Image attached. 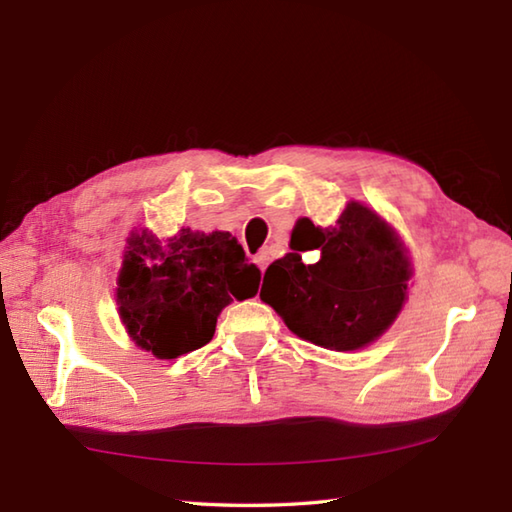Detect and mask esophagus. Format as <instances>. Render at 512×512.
<instances>
[{
	"instance_id": "esophagus-1",
	"label": "esophagus",
	"mask_w": 512,
	"mask_h": 512,
	"mask_svg": "<svg viewBox=\"0 0 512 512\" xmlns=\"http://www.w3.org/2000/svg\"><path fill=\"white\" fill-rule=\"evenodd\" d=\"M268 262H270V250H268V248H262V250H259V253L255 255V264L264 270V268L268 266Z\"/></svg>"
}]
</instances>
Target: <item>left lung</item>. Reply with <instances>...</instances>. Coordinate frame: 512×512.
Listing matches in <instances>:
<instances>
[{
    "label": "left lung",
    "instance_id": "8db88e82",
    "mask_svg": "<svg viewBox=\"0 0 512 512\" xmlns=\"http://www.w3.org/2000/svg\"><path fill=\"white\" fill-rule=\"evenodd\" d=\"M292 253L268 266L259 297L292 334L325 350L347 352L376 341L396 321L413 275L409 248L372 206L350 200L336 226L303 217ZM292 231V235H295ZM319 249L308 265L302 253Z\"/></svg>",
    "mask_w": 512,
    "mask_h": 512
}]
</instances>
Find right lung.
Returning a JSON list of instances; mask_svg holds the SVG:
<instances>
[{
    "instance_id": "add662e5",
    "label": "right lung",
    "mask_w": 512,
    "mask_h": 512,
    "mask_svg": "<svg viewBox=\"0 0 512 512\" xmlns=\"http://www.w3.org/2000/svg\"><path fill=\"white\" fill-rule=\"evenodd\" d=\"M259 281V268L228 231L180 228L158 239L138 228L116 277L118 317L140 350L171 361L209 343L231 297H255Z\"/></svg>"
}]
</instances>
